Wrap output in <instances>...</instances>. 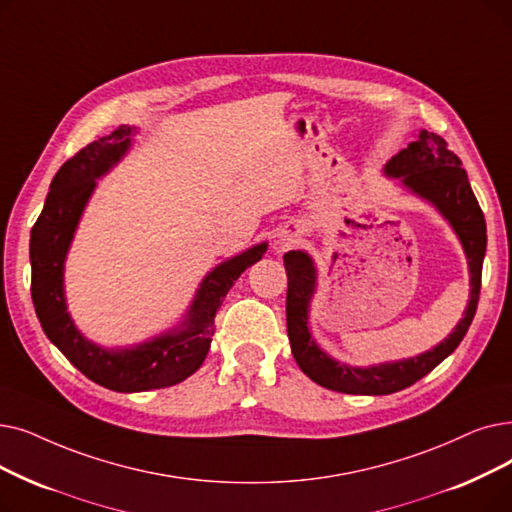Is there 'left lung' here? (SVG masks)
<instances>
[{
    "label": "left lung",
    "mask_w": 512,
    "mask_h": 512,
    "mask_svg": "<svg viewBox=\"0 0 512 512\" xmlns=\"http://www.w3.org/2000/svg\"><path fill=\"white\" fill-rule=\"evenodd\" d=\"M387 173L402 177L404 186L431 201L456 230L464 247L471 270V299L466 305L464 318L458 322L452 335L427 353L412 360L381 364L372 368H349L330 360L328 355L311 341L307 330V307L314 295L316 270L311 259L301 251H288L284 255V268L288 276L286 291V328L293 355L299 368L318 385L351 395H389L402 391L422 376H427L439 362L460 345L469 330L481 291V268L485 257V217L471 190L469 177L462 169L460 159L448 148V142L433 131L422 129L416 142L397 152L387 163Z\"/></svg>",
    "instance_id": "left-lung-1"
}]
</instances>
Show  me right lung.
I'll return each instance as SVG.
<instances>
[{
  "mask_svg": "<svg viewBox=\"0 0 512 512\" xmlns=\"http://www.w3.org/2000/svg\"><path fill=\"white\" fill-rule=\"evenodd\" d=\"M131 144V127L121 125L108 136L81 148L66 161L31 230V297L48 339L87 379L119 393L163 389L182 383L207 358L215 332V314L238 276L265 253V242L215 268L201 284L184 328L123 351H106L85 341L66 314L62 265L96 177L113 167Z\"/></svg>",
  "mask_w": 512,
  "mask_h": 512,
  "instance_id": "right-lung-1",
  "label": "right lung"
}]
</instances>
